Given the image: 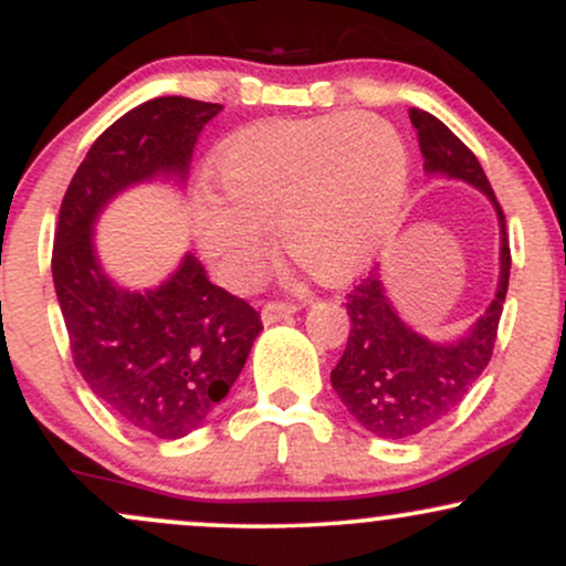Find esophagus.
Listing matches in <instances>:
<instances>
[{"label": "esophagus", "mask_w": 566, "mask_h": 566, "mask_svg": "<svg viewBox=\"0 0 566 566\" xmlns=\"http://www.w3.org/2000/svg\"><path fill=\"white\" fill-rule=\"evenodd\" d=\"M301 308V303H265L263 305V322L265 324H274V322H282L287 319V316L295 314V311Z\"/></svg>", "instance_id": "obj_1"}]
</instances>
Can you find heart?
<instances>
[{"label": "heart", "mask_w": 566, "mask_h": 566, "mask_svg": "<svg viewBox=\"0 0 566 566\" xmlns=\"http://www.w3.org/2000/svg\"><path fill=\"white\" fill-rule=\"evenodd\" d=\"M212 180L220 201L193 205V233L220 282L247 290L269 274L271 229L305 274L340 282L399 223L409 157L396 127L373 114L274 119L226 140Z\"/></svg>", "instance_id": "b5f03b06"}]
</instances>
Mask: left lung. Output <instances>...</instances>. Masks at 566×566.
Masks as SVG:
<instances>
[{
    "label": "left lung",
    "instance_id": "left-lung-1",
    "mask_svg": "<svg viewBox=\"0 0 566 566\" xmlns=\"http://www.w3.org/2000/svg\"><path fill=\"white\" fill-rule=\"evenodd\" d=\"M409 122L418 129L428 175L465 180L486 193L495 207L500 223V282L490 308L469 333L452 343H433L407 327L388 301L378 271H369V276L348 292L350 333L329 380L348 412L369 433L391 441L412 439L444 420L484 373L495 348L511 274L503 207L479 159L444 122L423 108H409Z\"/></svg>",
    "mask_w": 566,
    "mask_h": 566
}]
</instances>
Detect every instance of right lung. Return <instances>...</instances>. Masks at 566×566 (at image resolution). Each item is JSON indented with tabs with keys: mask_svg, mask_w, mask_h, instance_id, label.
<instances>
[{
	"mask_svg": "<svg viewBox=\"0 0 566 566\" xmlns=\"http://www.w3.org/2000/svg\"><path fill=\"white\" fill-rule=\"evenodd\" d=\"M220 108L180 95L135 106L93 143L57 216L53 282L74 365L116 418L157 439L210 418L242 373L261 314L212 284L191 252L159 287H116L97 263L93 226L129 186L186 180L201 127Z\"/></svg>",
	"mask_w": 566,
	"mask_h": 566,
	"instance_id": "obj_1",
	"label": "right lung"
}]
</instances>
